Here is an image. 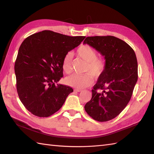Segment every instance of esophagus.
<instances>
[{
	"label": "esophagus",
	"instance_id": "esophagus-1",
	"mask_svg": "<svg viewBox=\"0 0 154 154\" xmlns=\"http://www.w3.org/2000/svg\"><path fill=\"white\" fill-rule=\"evenodd\" d=\"M74 91H76V92H81V91H82L83 90L82 89H75Z\"/></svg>",
	"mask_w": 154,
	"mask_h": 154
}]
</instances>
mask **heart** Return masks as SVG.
I'll use <instances>...</instances> for the list:
<instances>
[{
    "mask_svg": "<svg viewBox=\"0 0 154 154\" xmlns=\"http://www.w3.org/2000/svg\"><path fill=\"white\" fill-rule=\"evenodd\" d=\"M78 57L87 62L85 72L89 73L84 75L73 74L65 79V83L72 87L83 89L92 83V76L98 77L103 73L106 67V61L103 58H98L96 50L89 45H83L77 50ZM72 55L68 53L65 55L62 61V69L65 73L71 71Z\"/></svg>",
    "mask_w": 154,
    "mask_h": 154,
    "instance_id": "heart-1",
    "label": "heart"
}]
</instances>
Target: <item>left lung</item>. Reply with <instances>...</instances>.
Wrapping results in <instances>:
<instances>
[{"label": "left lung", "mask_w": 154, "mask_h": 154, "mask_svg": "<svg viewBox=\"0 0 154 154\" xmlns=\"http://www.w3.org/2000/svg\"><path fill=\"white\" fill-rule=\"evenodd\" d=\"M83 44L95 49L106 61L85 110L94 120L106 122L119 115L131 99L138 80L135 52L125 42L112 35L87 37Z\"/></svg>", "instance_id": "obj_1"}]
</instances>
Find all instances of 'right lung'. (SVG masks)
<instances>
[{
  "mask_svg": "<svg viewBox=\"0 0 154 154\" xmlns=\"http://www.w3.org/2000/svg\"><path fill=\"white\" fill-rule=\"evenodd\" d=\"M85 38L44 30L23 41L14 71L19 99L29 112L39 117H48L63 106L73 90L57 84L63 77L62 61Z\"/></svg>",
  "mask_w": 154,
  "mask_h": 154,
  "instance_id": "add662e5",
  "label": "right lung"
}]
</instances>
